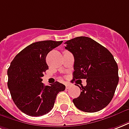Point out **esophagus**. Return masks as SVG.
I'll list each match as a JSON object with an SVG mask.
<instances>
[{"mask_svg":"<svg viewBox=\"0 0 129 129\" xmlns=\"http://www.w3.org/2000/svg\"><path fill=\"white\" fill-rule=\"evenodd\" d=\"M72 86V85L71 84L67 83V84H66V89H69V88H70Z\"/></svg>","mask_w":129,"mask_h":129,"instance_id":"34e87169","label":"esophagus"}]
</instances>
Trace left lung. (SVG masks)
Wrapping results in <instances>:
<instances>
[{"instance_id": "1", "label": "left lung", "mask_w": 129, "mask_h": 129, "mask_svg": "<svg viewBox=\"0 0 129 129\" xmlns=\"http://www.w3.org/2000/svg\"><path fill=\"white\" fill-rule=\"evenodd\" d=\"M66 49L74 57L73 80L86 79L80 87L79 97L73 100L75 106L85 112H96L110 104L119 77L114 58L106 47L92 38L80 36L66 41Z\"/></svg>"}]
</instances>
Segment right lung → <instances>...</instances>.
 Masks as SVG:
<instances>
[{"label":"right lung","mask_w":129,"mask_h":129,"mask_svg":"<svg viewBox=\"0 0 129 129\" xmlns=\"http://www.w3.org/2000/svg\"><path fill=\"white\" fill-rule=\"evenodd\" d=\"M63 41H44L28 45L17 55L7 70L8 88L15 104L30 116H41L53 108L59 92L64 91V84L56 81L45 86L42 81L49 69L47 54Z\"/></svg>","instance_id":"obj_1"}]
</instances>
